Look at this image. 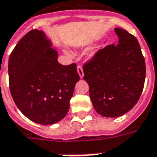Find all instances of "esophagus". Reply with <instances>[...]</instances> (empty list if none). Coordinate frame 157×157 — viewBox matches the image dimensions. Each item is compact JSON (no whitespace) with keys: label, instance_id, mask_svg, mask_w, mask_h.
Returning <instances> with one entry per match:
<instances>
[{"label":"esophagus","instance_id":"1","mask_svg":"<svg viewBox=\"0 0 157 157\" xmlns=\"http://www.w3.org/2000/svg\"><path fill=\"white\" fill-rule=\"evenodd\" d=\"M77 72H78L80 78H83L84 76V72H83V69H82V66H78L77 67Z\"/></svg>","mask_w":157,"mask_h":157}]
</instances>
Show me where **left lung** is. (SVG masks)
Segmentation results:
<instances>
[{"mask_svg":"<svg viewBox=\"0 0 157 157\" xmlns=\"http://www.w3.org/2000/svg\"><path fill=\"white\" fill-rule=\"evenodd\" d=\"M118 44L96 52L83 67L84 80L94 109L102 117H118L134 107L146 78V63L137 39L115 28Z\"/></svg>","mask_w":157,"mask_h":157,"instance_id":"obj_1","label":"left lung"}]
</instances>
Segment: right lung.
<instances>
[{
  "mask_svg": "<svg viewBox=\"0 0 157 157\" xmlns=\"http://www.w3.org/2000/svg\"><path fill=\"white\" fill-rule=\"evenodd\" d=\"M58 53L42 31L31 30L10 53L8 75L10 94L24 116L47 126L67 116L76 82V65H61Z\"/></svg>",
  "mask_w": 157,
  "mask_h": 157,
  "instance_id": "1",
  "label": "right lung"
}]
</instances>
